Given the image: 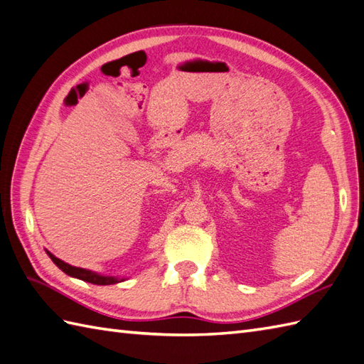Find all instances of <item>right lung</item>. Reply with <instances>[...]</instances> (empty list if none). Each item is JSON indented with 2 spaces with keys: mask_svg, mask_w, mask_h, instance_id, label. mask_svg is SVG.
Returning a JSON list of instances; mask_svg holds the SVG:
<instances>
[{
  "mask_svg": "<svg viewBox=\"0 0 364 364\" xmlns=\"http://www.w3.org/2000/svg\"><path fill=\"white\" fill-rule=\"evenodd\" d=\"M48 255H49V258L54 261V264H57L58 269H61L66 274H69V277H73V278H78V279L91 282V284H97V286H109V284H115V282L123 281V278L119 279L114 277H103V274H99V273L91 272V270L74 267V265H69L65 261L55 258V256L49 252H48Z\"/></svg>",
  "mask_w": 364,
  "mask_h": 364,
  "instance_id": "1",
  "label": "right lung"
}]
</instances>
